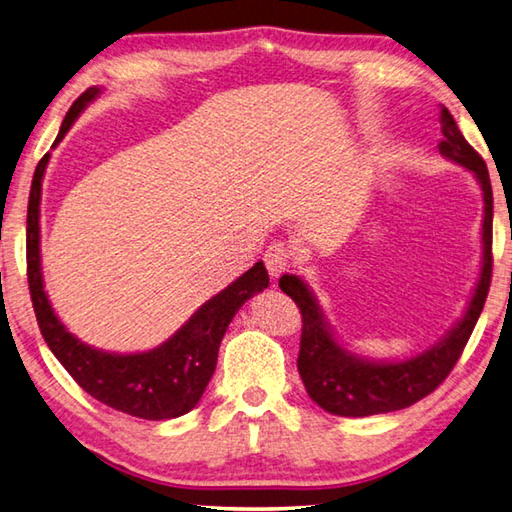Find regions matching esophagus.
Here are the masks:
<instances>
[{
	"mask_svg": "<svg viewBox=\"0 0 512 512\" xmlns=\"http://www.w3.org/2000/svg\"><path fill=\"white\" fill-rule=\"evenodd\" d=\"M289 260H292V254H289V247L285 243H272L265 252V267L272 278L281 276L285 269L289 267Z\"/></svg>",
	"mask_w": 512,
	"mask_h": 512,
	"instance_id": "1",
	"label": "esophagus"
}]
</instances>
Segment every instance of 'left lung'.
<instances>
[{
  "label": "left lung",
  "mask_w": 512,
  "mask_h": 512,
  "mask_svg": "<svg viewBox=\"0 0 512 512\" xmlns=\"http://www.w3.org/2000/svg\"><path fill=\"white\" fill-rule=\"evenodd\" d=\"M441 133L443 140L439 151L475 173L484 191V225H481L484 265H481L479 283L464 318L457 327H452L446 339L408 361L376 363L359 359L334 341L312 292L301 278L285 274L278 281V287L292 298L303 318L301 350L296 361L298 374L307 394L325 412L339 414V417H370V414L403 410L428 397L455 368L484 310L490 278H493V187H490L484 158L461 136L446 106L441 109Z\"/></svg>",
  "instance_id": "obj_1"
}]
</instances>
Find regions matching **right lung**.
<instances>
[{
  "mask_svg": "<svg viewBox=\"0 0 512 512\" xmlns=\"http://www.w3.org/2000/svg\"><path fill=\"white\" fill-rule=\"evenodd\" d=\"M98 93L100 89H86L73 102L55 144L64 138L73 120ZM48 158L51 153H46L35 167L26 216L28 289H31L37 325H40L46 345L51 347L66 372L73 376V381L104 406L149 421L182 417L196 408L216 370L218 347L231 318L247 298L263 292L269 285L265 265L256 263L238 281L209 298L169 341L158 345L156 350L140 354H109L95 350V347L77 341L66 330L44 292L40 265V196Z\"/></svg>",
  "mask_w": 512,
  "mask_h": 512,
  "instance_id": "obj_1",
  "label": "right lung"
}]
</instances>
